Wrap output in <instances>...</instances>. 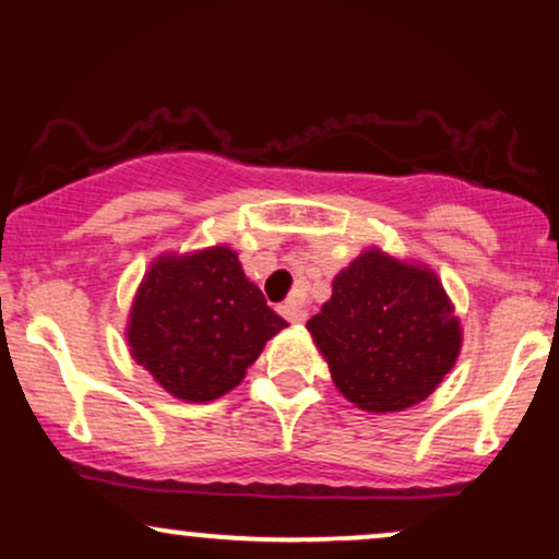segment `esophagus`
Listing matches in <instances>:
<instances>
[{
    "label": "esophagus",
    "instance_id": "34e87169",
    "mask_svg": "<svg viewBox=\"0 0 559 559\" xmlns=\"http://www.w3.org/2000/svg\"><path fill=\"white\" fill-rule=\"evenodd\" d=\"M281 316H284L286 320H292V323H305L307 310L299 305L297 299H288V301H284V305H281Z\"/></svg>",
    "mask_w": 559,
    "mask_h": 559
}]
</instances>
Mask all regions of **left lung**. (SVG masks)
I'll return each mask as SVG.
<instances>
[{
    "instance_id": "obj_1",
    "label": "left lung",
    "mask_w": 559,
    "mask_h": 559,
    "mask_svg": "<svg viewBox=\"0 0 559 559\" xmlns=\"http://www.w3.org/2000/svg\"><path fill=\"white\" fill-rule=\"evenodd\" d=\"M336 389L368 413H400L454 368L463 329L439 275L370 247L307 320Z\"/></svg>"
}]
</instances>
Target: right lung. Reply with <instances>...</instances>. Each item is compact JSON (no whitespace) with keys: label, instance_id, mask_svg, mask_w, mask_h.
<instances>
[{"label":"right lung","instance_id":"add662e5","mask_svg":"<svg viewBox=\"0 0 559 559\" xmlns=\"http://www.w3.org/2000/svg\"><path fill=\"white\" fill-rule=\"evenodd\" d=\"M286 325L243 275L239 254L210 247L152 262L126 338L133 360L168 394L213 402L239 386L267 338Z\"/></svg>","mask_w":559,"mask_h":559}]
</instances>
